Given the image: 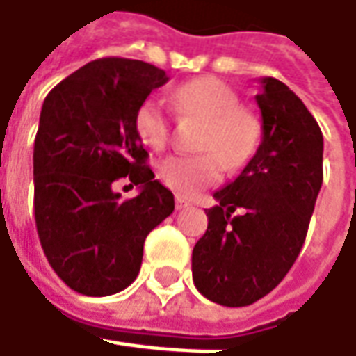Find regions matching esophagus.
<instances>
[{"mask_svg": "<svg viewBox=\"0 0 356 356\" xmlns=\"http://www.w3.org/2000/svg\"><path fill=\"white\" fill-rule=\"evenodd\" d=\"M189 204H191L189 199H185V197H181V195H177V197H175V207H177L179 211H181V209H187Z\"/></svg>", "mask_w": 356, "mask_h": 356, "instance_id": "obj_1", "label": "esophagus"}]
</instances>
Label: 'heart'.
<instances>
[{
  "instance_id": "obj_1",
  "label": "heart",
  "mask_w": 356,
  "mask_h": 356,
  "mask_svg": "<svg viewBox=\"0 0 356 356\" xmlns=\"http://www.w3.org/2000/svg\"><path fill=\"white\" fill-rule=\"evenodd\" d=\"M171 104L181 116L201 120V155H167L157 165L159 181L179 195H195L215 185L222 165L238 169L250 159L260 140V124L254 114L240 108V98L222 80L202 76L171 90ZM140 140L159 149L171 136V120L154 98L141 102L134 116Z\"/></svg>"
}]
</instances>
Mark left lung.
<instances>
[{
    "mask_svg": "<svg viewBox=\"0 0 356 356\" xmlns=\"http://www.w3.org/2000/svg\"><path fill=\"white\" fill-rule=\"evenodd\" d=\"M260 84L262 141L238 177L215 193L207 232L193 248L195 286L227 307L250 305L286 277L323 183L315 118L284 82L266 76Z\"/></svg>",
    "mask_w": 356,
    "mask_h": 356,
    "instance_id": "1",
    "label": "left lung"
}]
</instances>
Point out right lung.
<instances>
[{"label": "right lung", "mask_w": 356, "mask_h": 356, "mask_svg": "<svg viewBox=\"0 0 356 356\" xmlns=\"http://www.w3.org/2000/svg\"><path fill=\"white\" fill-rule=\"evenodd\" d=\"M167 80L149 63L108 56L44 98L33 152L35 225L51 268L82 296L128 288L147 234L175 209L134 128L136 110ZM122 177L140 185L138 197L119 201Z\"/></svg>", "instance_id": "right-lung-1"}]
</instances>
